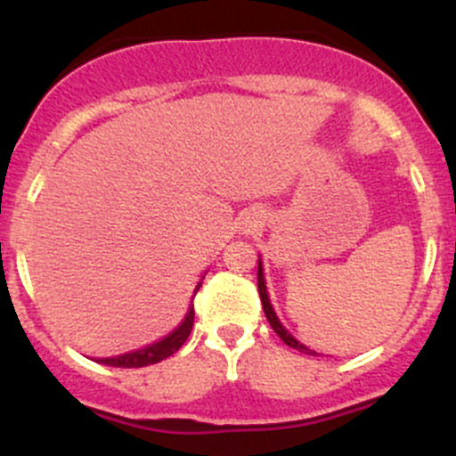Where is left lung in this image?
<instances>
[{
    "label": "left lung",
    "mask_w": 456,
    "mask_h": 456,
    "mask_svg": "<svg viewBox=\"0 0 456 456\" xmlns=\"http://www.w3.org/2000/svg\"><path fill=\"white\" fill-rule=\"evenodd\" d=\"M257 293H260L262 309H265V315H266V320H269L271 329H273L275 333H278V338L282 339V342L287 344V346L296 348V351H300V353H306V355H315V351H311V348H306L305 344H300V342H297V339L293 338V335H289V330L284 329L282 324H280L278 315H275V314H273V309H271L269 296H266V287H265V275H262V265H257Z\"/></svg>",
    "instance_id": "1"
}]
</instances>
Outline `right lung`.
<instances>
[{
    "label": "right lung",
    "instance_id": "obj_1",
    "mask_svg": "<svg viewBox=\"0 0 456 456\" xmlns=\"http://www.w3.org/2000/svg\"><path fill=\"white\" fill-rule=\"evenodd\" d=\"M191 326H194V305H191L190 311H187L183 324L178 326L174 333H169L167 338L160 339V342L141 348V351L126 353V355H118V357H105V360H99V362L101 364L117 366V369H141V366H150V364H156V362H163L165 357L174 355V353L185 344V339L190 338L191 333Z\"/></svg>",
    "mask_w": 456,
    "mask_h": 456
}]
</instances>
